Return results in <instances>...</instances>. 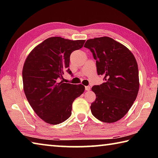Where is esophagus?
Instances as JSON below:
<instances>
[{"instance_id":"obj_1","label":"esophagus","mask_w":158,"mask_h":158,"mask_svg":"<svg viewBox=\"0 0 158 158\" xmlns=\"http://www.w3.org/2000/svg\"><path fill=\"white\" fill-rule=\"evenodd\" d=\"M85 90H90V86H89V85L85 86Z\"/></svg>"}]
</instances>
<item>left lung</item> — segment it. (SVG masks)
<instances>
[{"label":"left lung","instance_id":"8db88e82","mask_svg":"<svg viewBox=\"0 0 158 158\" xmlns=\"http://www.w3.org/2000/svg\"><path fill=\"white\" fill-rule=\"evenodd\" d=\"M84 47L92 52L98 74L105 81L91 89L96 95L90 106L92 114L100 121L116 122L137 98L139 88L137 60L126 47L109 37L88 40Z\"/></svg>","mask_w":158,"mask_h":158}]
</instances>
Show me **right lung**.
Segmentation results:
<instances>
[{
	"mask_svg": "<svg viewBox=\"0 0 158 158\" xmlns=\"http://www.w3.org/2000/svg\"><path fill=\"white\" fill-rule=\"evenodd\" d=\"M85 40H69L60 37L45 40L32 50L22 71L23 90L29 104L40 118L57 125L72 114L74 100L85 90L81 84L63 83L73 52L83 47Z\"/></svg>",
	"mask_w": 158,
	"mask_h": 158,
	"instance_id": "right-lung-1",
	"label": "right lung"
}]
</instances>
